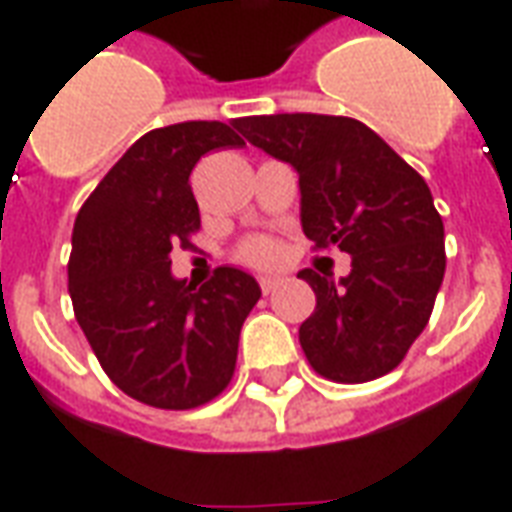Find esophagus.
<instances>
[{"label":"esophagus","mask_w":512,"mask_h":512,"mask_svg":"<svg viewBox=\"0 0 512 512\" xmlns=\"http://www.w3.org/2000/svg\"><path fill=\"white\" fill-rule=\"evenodd\" d=\"M280 277H271V274H268V277H260V291L263 293H271V291H277V288H280Z\"/></svg>","instance_id":"34e87169"}]
</instances>
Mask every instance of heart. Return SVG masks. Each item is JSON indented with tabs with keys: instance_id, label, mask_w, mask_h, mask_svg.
<instances>
[{
	"instance_id": "1",
	"label": "heart",
	"mask_w": 512,
	"mask_h": 512,
	"mask_svg": "<svg viewBox=\"0 0 512 512\" xmlns=\"http://www.w3.org/2000/svg\"><path fill=\"white\" fill-rule=\"evenodd\" d=\"M280 255V244H277L274 238H268V235H255V238L244 241L241 249H238V260L252 268L274 266V263L280 260Z\"/></svg>"
}]
</instances>
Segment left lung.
<instances>
[{"instance_id": "1", "label": "left lung", "mask_w": 512, "mask_h": 512, "mask_svg": "<svg viewBox=\"0 0 512 512\" xmlns=\"http://www.w3.org/2000/svg\"><path fill=\"white\" fill-rule=\"evenodd\" d=\"M235 127L296 169L302 230L316 249L352 255L338 282L299 271L316 293V310L299 327L310 366L346 385L393 371L427 327L446 271L443 221L424 177L346 116L277 113Z\"/></svg>"}]
</instances>
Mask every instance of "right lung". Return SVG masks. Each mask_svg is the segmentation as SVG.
Returning <instances> with one entry per match:
<instances>
[{
  "label": "right lung",
  "instance_id": "1",
  "mask_svg": "<svg viewBox=\"0 0 512 512\" xmlns=\"http://www.w3.org/2000/svg\"><path fill=\"white\" fill-rule=\"evenodd\" d=\"M221 121H182L146 132L107 171L71 232L74 316L121 391L163 410H191L232 380L238 338L260 285L241 268H216L202 288L171 274V246H191L199 157L241 146Z\"/></svg>",
  "mask_w": 512,
  "mask_h": 512
}]
</instances>
